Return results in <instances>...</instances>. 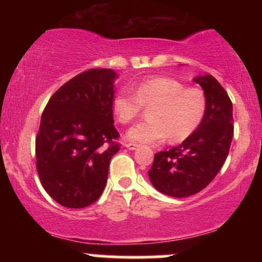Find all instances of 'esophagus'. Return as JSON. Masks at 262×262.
I'll list each match as a JSON object with an SVG mask.
<instances>
[{
  "instance_id": "34e87169",
  "label": "esophagus",
  "mask_w": 262,
  "mask_h": 262,
  "mask_svg": "<svg viewBox=\"0 0 262 262\" xmlns=\"http://www.w3.org/2000/svg\"><path fill=\"white\" fill-rule=\"evenodd\" d=\"M124 146L129 150H135L139 145H138V144H135V143H125Z\"/></svg>"
}]
</instances>
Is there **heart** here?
<instances>
[{
	"mask_svg": "<svg viewBox=\"0 0 262 262\" xmlns=\"http://www.w3.org/2000/svg\"><path fill=\"white\" fill-rule=\"evenodd\" d=\"M143 106H152L149 111L150 119L129 129L128 139L156 144L169 135L170 141L179 143L200 127L207 111V101L202 90L186 87L181 81L167 76L140 81L134 92L119 90L112 101L114 116L122 124L134 121Z\"/></svg>",
	"mask_w": 262,
	"mask_h": 262,
	"instance_id": "obj_1",
	"label": "heart"
}]
</instances>
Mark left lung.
<instances>
[{
    "label": "left lung",
    "instance_id": "left-lung-1",
    "mask_svg": "<svg viewBox=\"0 0 262 262\" xmlns=\"http://www.w3.org/2000/svg\"><path fill=\"white\" fill-rule=\"evenodd\" d=\"M203 89L207 111L202 123L180 145L156 152L150 182L161 193L182 198L209 185L227 160L233 139V104L212 75L194 77Z\"/></svg>",
    "mask_w": 262,
    "mask_h": 262
}]
</instances>
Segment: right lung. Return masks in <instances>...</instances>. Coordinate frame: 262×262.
<instances>
[{
  "mask_svg": "<svg viewBox=\"0 0 262 262\" xmlns=\"http://www.w3.org/2000/svg\"><path fill=\"white\" fill-rule=\"evenodd\" d=\"M117 74L90 69L64 83L41 114L35 138L39 179L47 193L68 208L100 198L119 133L113 125Z\"/></svg>",
  "mask_w": 262,
  "mask_h": 262,
  "instance_id": "obj_1",
  "label": "right lung"
}]
</instances>
